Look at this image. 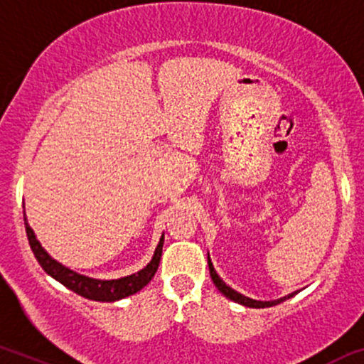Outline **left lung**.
Returning <instances> with one entry per match:
<instances>
[{"mask_svg": "<svg viewBox=\"0 0 364 364\" xmlns=\"http://www.w3.org/2000/svg\"><path fill=\"white\" fill-rule=\"evenodd\" d=\"M207 262H209V273H210V278H213L214 285L218 287L219 292H221L223 295H226V297H228V299H231V301L238 302V304H242V306H247V307H271V306H277V304H279V302L287 301V299L294 297V295L297 294V292L289 294V295H285V297L277 299V301H255V299L245 297V295L238 294L237 290H233V289H231V287H228L226 283L223 282L221 278H219V274L215 273V269H214L213 262H210V257H207Z\"/></svg>", "mask_w": 364, "mask_h": 364, "instance_id": "left-lung-1", "label": "left lung"}]
</instances>
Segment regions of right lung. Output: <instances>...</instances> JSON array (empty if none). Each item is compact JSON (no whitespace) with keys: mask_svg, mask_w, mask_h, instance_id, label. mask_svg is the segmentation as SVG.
<instances>
[{"mask_svg":"<svg viewBox=\"0 0 364 364\" xmlns=\"http://www.w3.org/2000/svg\"><path fill=\"white\" fill-rule=\"evenodd\" d=\"M23 223H26V233L29 238V245L33 249V252L38 259V262L41 264L43 269L50 274L51 278H55L57 282L62 283L63 287L72 290V292L79 294L81 297L90 299V301H100V302H115L121 301L124 297H129V295L139 292L145 285H149L150 279L154 278V274L157 273L159 262H161L162 255V245H164V235L159 242L157 249H155L154 257L151 261L143 267L138 273L129 274V277H124L119 279H95L85 274H79L75 271L69 269L63 264H60L58 261H55L50 254L46 252L41 247L38 238H36L33 228L27 223L26 213H23Z\"/></svg>","mask_w":364,"mask_h":364,"instance_id":"add662e5","label":"right lung"}]
</instances>
